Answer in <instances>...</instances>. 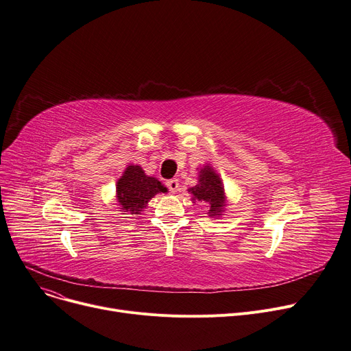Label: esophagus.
Here are the masks:
<instances>
[{"label":"esophagus","instance_id":"34e87169","mask_svg":"<svg viewBox=\"0 0 351 351\" xmlns=\"http://www.w3.org/2000/svg\"><path fill=\"white\" fill-rule=\"evenodd\" d=\"M167 186L172 193H176L179 191V180L178 179H171V180L167 182Z\"/></svg>","mask_w":351,"mask_h":351}]
</instances>
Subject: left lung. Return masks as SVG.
I'll use <instances>...</instances> for the list:
<instances>
[{
    "instance_id": "obj_1",
    "label": "left lung",
    "mask_w": 351,
    "mask_h": 351,
    "mask_svg": "<svg viewBox=\"0 0 351 351\" xmlns=\"http://www.w3.org/2000/svg\"><path fill=\"white\" fill-rule=\"evenodd\" d=\"M192 200L204 202L208 206L210 217H220L226 207V195L220 176L216 171L206 165L199 171V183L189 189Z\"/></svg>"
}]
</instances>
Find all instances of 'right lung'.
Wrapping results in <instances>:
<instances>
[{
    "label": "right lung",
    "mask_w": 351,
    "mask_h": 351,
    "mask_svg": "<svg viewBox=\"0 0 351 351\" xmlns=\"http://www.w3.org/2000/svg\"><path fill=\"white\" fill-rule=\"evenodd\" d=\"M117 202L123 215H141L148 202L156 193L168 189L156 178L145 175L141 167L128 165L123 176L117 182Z\"/></svg>",
    "instance_id": "1"
}]
</instances>
